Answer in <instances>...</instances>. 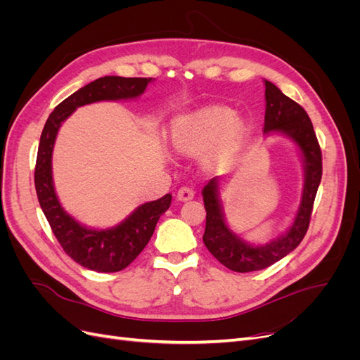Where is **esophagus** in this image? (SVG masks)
<instances>
[{"label": "esophagus", "instance_id": "esophagus-1", "mask_svg": "<svg viewBox=\"0 0 360 360\" xmlns=\"http://www.w3.org/2000/svg\"><path fill=\"white\" fill-rule=\"evenodd\" d=\"M193 195H195V192H193L192 188L183 186L177 192V198H179V201H189V200L193 198Z\"/></svg>", "mask_w": 360, "mask_h": 360}]
</instances>
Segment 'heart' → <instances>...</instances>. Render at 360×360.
<instances>
[{
	"instance_id": "b5f03b06",
	"label": "heart",
	"mask_w": 360,
	"mask_h": 360,
	"mask_svg": "<svg viewBox=\"0 0 360 360\" xmlns=\"http://www.w3.org/2000/svg\"><path fill=\"white\" fill-rule=\"evenodd\" d=\"M246 134L245 123L234 117L233 110L221 105H207L174 120L172 143L181 151H200L207 148V158L224 163L240 148Z\"/></svg>"
}]
</instances>
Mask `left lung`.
Instances as JSON below:
<instances>
[{
    "label": "left lung",
    "instance_id": "obj_1",
    "mask_svg": "<svg viewBox=\"0 0 360 360\" xmlns=\"http://www.w3.org/2000/svg\"><path fill=\"white\" fill-rule=\"evenodd\" d=\"M264 132L284 134L297 144L303 155L304 184L299 212L290 230L276 240L263 246L248 245L226 226L219 200H217L219 179L214 177L205 184L202 189L204 209L207 212L205 231L202 236L204 245L221 264L240 274L263 270L275 264L300 245L308 231L315 195H317L323 174L321 148L309 115L299 103L282 93L275 84L270 81H264Z\"/></svg>",
    "mask_w": 360,
    "mask_h": 360
}]
</instances>
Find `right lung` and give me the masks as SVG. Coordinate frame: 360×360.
<instances>
[{
  "instance_id": "add662e5",
  "label": "right lung",
  "mask_w": 360,
  "mask_h": 360,
  "mask_svg": "<svg viewBox=\"0 0 360 360\" xmlns=\"http://www.w3.org/2000/svg\"><path fill=\"white\" fill-rule=\"evenodd\" d=\"M153 78H122L105 76L64 99L46 120L37 151L34 184L43 213L51 225L58 243L76 263L94 270L112 274L126 269L141 254L155 233L159 217L171 205L167 193L156 201H150L130 214L122 224L108 230H90L76 222L63 209L52 181V150L61 123L76 108L101 102L134 99L144 93Z\"/></svg>"
}]
</instances>
